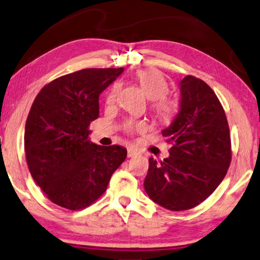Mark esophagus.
<instances>
[{"label": "esophagus", "mask_w": 260, "mask_h": 260, "mask_svg": "<svg viewBox=\"0 0 260 260\" xmlns=\"http://www.w3.org/2000/svg\"><path fill=\"white\" fill-rule=\"evenodd\" d=\"M136 155H138V152L136 151V150H134V148H127V156H129V158H133V156H136Z\"/></svg>", "instance_id": "34e87169"}]
</instances>
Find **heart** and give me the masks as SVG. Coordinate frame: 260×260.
Instances as JSON below:
<instances>
[{"instance_id":"b5f03b06","label":"heart","mask_w":260,"mask_h":260,"mask_svg":"<svg viewBox=\"0 0 260 260\" xmlns=\"http://www.w3.org/2000/svg\"><path fill=\"white\" fill-rule=\"evenodd\" d=\"M137 80L148 99L153 100V109L160 118L169 121L175 115L177 107L172 100L165 98L168 92V84L164 76L156 70H142L137 74ZM118 92V85H114L107 95V104H113ZM145 124L142 122H129L126 124L127 130H145Z\"/></svg>"}]
</instances>
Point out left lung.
Listing matches in <instances>:
<instances>
[{"mask_svg": "<svg viewBox=\"0 0 260 260\" xmlns=\"http://www.w3.org/2000/svg\"><path fill=\"white\" fill-rule=\"evenodd\" d=\"M180 110L161 131L172 144L161 162L150 158L144 188L153 202L170 211L197 206L218 188L231 165L226 114L208 85L193 76L180 84Z\"/></svg>", "mask_w": 260, "mask_h": 260, "instance_id": "obj_1", "label": "left lung"}]
</instances>
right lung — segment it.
Segmentation results:
<instances>
[{
	"label": "right lung",
	"mask_w": 260,
	"mask_h": 260,
	"mask_svg": "<svg viewBox=\"0 0 260 260\" xmlns=\"http://www.w3.org/2000/svg\"><path fill=\"white\" fill-rule=\"evenodd\" d=\"M123 70L84 69L62 76L34 99L24 134L27 166L58 206L77 211L91 205L126 158L125 147L88 140V125L99 116V96Z\"/></svg>",
	"instance_id": "obj_1"
}]
</instances>
